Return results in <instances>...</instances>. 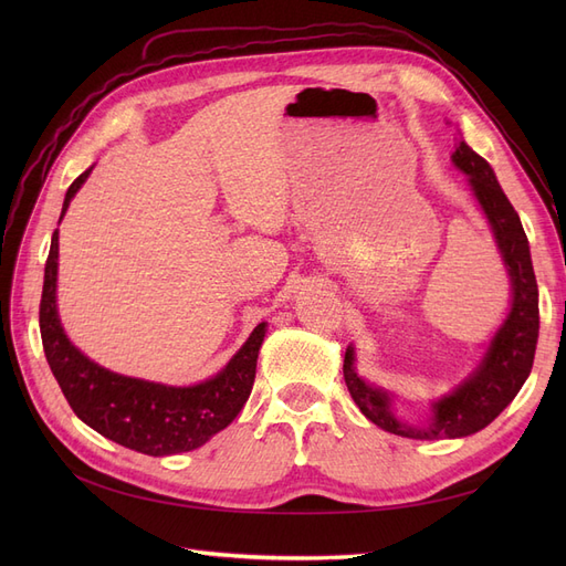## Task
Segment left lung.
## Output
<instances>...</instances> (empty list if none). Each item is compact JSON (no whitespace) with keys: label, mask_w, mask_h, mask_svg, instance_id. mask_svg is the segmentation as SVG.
Here are the masks:
<instances>
[{"label":"left lung","mask_w":566,"mask_h":566,"mask_svg":"<svg viewBox=\"0 0 566 566\" xmlns=\"http://www.w3.org/2000/svg\"><path fill=\"white\" fill-rule=\"evenodd\" d=\"M451 160L462 175H468L472 196L482 208L495 248L501 252L512 290L510 310L472 373L449 394L432 401L430 416L420 422H408L394 413V394L366 382L356 373L354 347H347L342 370L354 403L385 432L406 439H460L484 430L526 382L538 342V285L520 214L503 193L491 165L462 139H458Z\"/></svg>","instance_id":"1"}]
</instances>
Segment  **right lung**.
Returning a JSON list of instances; mask_svg holds the SVG:
<instances>
[{
    "instance_id": "right-lung-1",
    "label": "right lung",
    "mask_w": 566,
    "mask_h": 566,
    "mask_svg": "<svg viewBox=\"0 0 566 566\" xmlns=\"http://www.w3.org/2000/svg\"><path fill=\"white\" fill-rule=\"evenodd\" d=\"M92 169L67 188L61 219ZM56 281L59 229L51 235L44 266L40 333L49 368L84 424L125 449L146 455H175L200 449L241 413L252 391L266 323L256 325L243 347L212 378L188 387L150 382L98 366L73 345L59 318Z\"/></svg>"
}]
</instances>
